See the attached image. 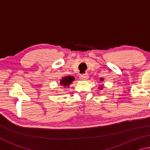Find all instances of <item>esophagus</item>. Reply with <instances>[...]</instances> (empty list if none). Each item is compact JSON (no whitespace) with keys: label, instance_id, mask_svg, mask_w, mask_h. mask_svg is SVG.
<instances>
[{"label":"esophagus","instance_id":"1","mask_svg":"<svg viewBox=\"0 0 150 150\" xmlns=\"http://www.w3.org/2000/svg\"><path fill=\"white\" fill-rule=\"evenodd\" d=\"M88 77V75L87 73H85V74H82L79 76V78L81 80H87Z\"/></svg>","mask_w":150,"mask_h":150}]
</instances>
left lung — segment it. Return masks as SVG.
I'll use <instances>...</instances> for the list:
<instances>
[{
    "label": "left lung",
    "instance_id": "8db88e82",
    "mask_svg": "<svg viewBox=\"0 0 150 150\" xmlns=\"http://www.w3.org/2000/svg\"><path fill=\"white\" fill-rule=\"evenodd\" d=\"M100 81H104V79H103V78H100ZM98 88H99V89H103V87H102V86H99V87H98Z\"/></svg>",
    "mask_w": 150,
    "mask_h": 150
}]
</instances>
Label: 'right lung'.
<instances>
[{"instance_id":"right-lung-1","label":"right lung","mask_w":150,"mask_h":150,"mask_svg":"<svg viewBox=\"0 0 150 150\" xmlns=\"http://www.w3.org/2000/svg\"><path fill=\"white\" fill-rule=\"evenodd\" d=\"M75 80V77H73V76H65V77H63L61 79L59 80V85L61 86V88H68L69 86L71 84L73 81Z\"/></svg>"}]
</instances>
